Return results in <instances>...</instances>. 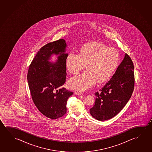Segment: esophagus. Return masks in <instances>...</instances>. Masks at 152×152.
<instances>
[{
	"instance_id": "1",
	"label": "esophagus",
	"mask_w": 152,
	"mask_h": 152,
	"mask_svg": "<svg viewBox=\"0 0 152 152\" xmlns=\"http://www.w3.org/2000/svg\"><path fill=\"white\" fill-rule=\"evenodd\" d=\"M75 94L76 95H82L83 94V93H82V92H75Z\"/></svg>"
}]
</instances>
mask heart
Segmentation results:
<instances>
[{
	"mask_svg": "<svg viewBox=\"0 0 152 152\" xmlns=\"http://www.w3.org/2000/svg\"><path fill=\"white\" fill-rule=\"evenodd\" d=\"M119 61V55L115 49L103 43L92 42L83 45L80 53H69L66 59L68 70L77 74L84 68L87 70L72 77L69 87L73 90L84 91L96 83H102L109 80L115 72Z\"/></svg>",
	"mask_w": 152,
	"mask_h": 152,
	"instance_id": "heart-1",
	"label": "heart"
}]
</instances>
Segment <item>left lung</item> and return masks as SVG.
Wrapping results in <instances>:
<instances>
[{
    "label": "left lung",
    "mask_w": 152,
    "mask_h": 152,
    "mask_svg": "<svg viewBox=\"0 0 152 152\" xmlns=\"http://www.w3.org/2000/svg\"><path fill=\"white\" fill-rule=\"evenodd\" d=\"M134 67L131 58L125 54L111 80L100 92L95 93L96 99L90 114L100 121L110 119L119 113L132 96L134 85Z\"/></svg>",
    "instance_id": "1"
}]
</instances>
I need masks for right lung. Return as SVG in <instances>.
Masks as SVG:
<instances>
[{"instance_id": "obj_1", "label": "right lung", "mask_w": 152, "mask_h": 152, "mask_svg": "<svg viewBox=\"0 0 152 152\" xmlns=\"http://www.w3.org/2000/svg\"><path fill=\"white\" fill-rule=\"evenodd\" d=\"M66 47L62 39L45 45L37 52L28 70L27 79L33 101L41 113L52 119L65 115L67 101L73 94L61 88L67 75ZM53 54L58 55V59L50 62Z\"/></svg>"}]
</instances>
